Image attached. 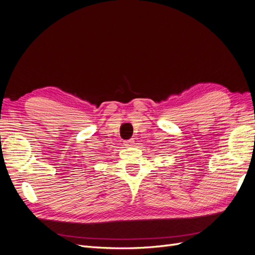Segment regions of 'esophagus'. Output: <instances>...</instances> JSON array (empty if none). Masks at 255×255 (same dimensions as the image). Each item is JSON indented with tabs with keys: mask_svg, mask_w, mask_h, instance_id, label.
Segmentation results:
<instances>
[{
	"mask_svg": "<svg viewBox=\"0 0 255 255\" xmlns=\"http://www.w3.org/2000/svg\"><path fill=\"white\" fill-rule=\"evenodd\" d=\"M134 143H135V139H134V138H130V139L126 140V141H125L126 146H133V144H134Z\"/></svg>",
	"mask_w": 255,
	"mask_h": 255,
	"instance_id": "obj_1",
	"label": "esophagus"
}]
</instances>
